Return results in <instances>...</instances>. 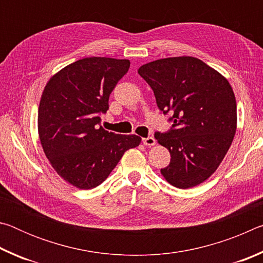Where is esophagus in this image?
<instances>
[{"label":"esophagus","instance_id":"1","mask_svg":"<svg viewBox=\"0 0 263 263\" xmlns=\"http://www.w3.org/2000/svg\"><path fill=\"white\" fill-rule=\"evenodd\" d=\"M142 144L145 146H154L155 145V139L153 137H147L142 139Z\"/></svg>","mask_w":263,"mask_h":263}]
</instances>
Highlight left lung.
Returning a JSON list of instances; mask_svg holds the SVG:
<instances>
[{"label": "left lung", "instance_id": "1", "mask_svg": "<svg viewBox=\"0 0 263 263\" xmlns=\"http://www.w3.org/2000/svg\"><path fill=\"white\" fill-rule=\"evenodd\" d=\"M138 73L152 88L158 108L173 115L171 130L154 135L171 153L162 176L180 189L203 183L219 167L237 130L232 87L194 57L155 60L142 65Z\"/></svg>", "mask_w": 263, "mask_h": 263}]
</instances>
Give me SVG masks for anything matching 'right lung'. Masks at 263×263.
I'll list each match as a JSON object with an SVG mask.
<instances>
[{"label":"right lung","mask_w":263,"mask_h":263,"mask_svg":"<svg viewBox=\"0 0 263 263\" xmlns=\"http://www.w3.org/2000/svg\"><path fill=\"white\" fill-rule=\"evenodd\" d=\"M130 68V60L84 58L53 75L38 109V133L48 161L79 189L101 184L127 149L139 146L136 135H117L100 126L109 96Z\"/></svg>","instance_id":"add662e5"}]
</instances>
